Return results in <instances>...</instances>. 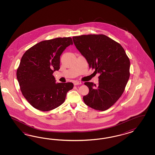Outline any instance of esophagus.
<instances>
[{"label":"esophagus","mask_w":155,"mask_h":155,"mask_svg":"<svg viewBox=\"0 0 155 155\" xmlns=\"http://www.w3.org/2000/svg\"><path fill=\"white\" fill-rule=\"evenodd\" d=\"M82 84V82H80V81H75V82H74V85H78V84Z\"/></svg>","instance_id":"1"}]
</instances>
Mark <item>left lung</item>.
Segmentation results:
<instances>
[{"instance_id":"left-lung-1","label":"left lung","mask_w":155,"mask_h":155,"mask_svg":"<svg viewBox=\"0 0 155 155\" xmlns=\"http://www.w3.org/2000/svg\"><path fill=\"white\" fill-rule=\"evenodd\" d=\"M77 49L87 61L89 68L100 74L97 86L84 82L89 89L84 103L99 111L111 107L123 93L130 78V61L122 45L104 35L73 37Z\"/></svg>"}]
</instances>
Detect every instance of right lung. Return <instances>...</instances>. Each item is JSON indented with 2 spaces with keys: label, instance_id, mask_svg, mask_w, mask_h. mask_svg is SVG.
<instances>
[{
  "label": "right lung",
  "instance_id": "add662e5",
  "mask_svg": "<svg viewBox=\"0 0 155 155\" xmlns=\"http://www.w3.org/2000/svg\"><path fill=\"white\" fill-rule=\"evenodd\" d=\"M71 44L70 37L42 41L28 49L21 57L17 79L24 98L34 108L48 111L58 107L73 88L71 82L56 84L53 75L60 68L62 53Z\"/></svg>",
  "mask_w": 155,
  "mask_h": 155
}]
</instances>
